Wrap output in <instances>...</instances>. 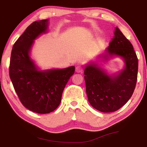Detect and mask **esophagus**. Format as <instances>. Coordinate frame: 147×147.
Instances as JSON below:
<instances>
[{
  "label": "esophagus",
  "instance_id": "34e87169",
  "mask_svg": "<svg viewBox=\"0 0 147 147\" xmlns=\"http://www.w3.org/2000/svg\"><path fill=\"white\" fill-rule=\"evenodd\" d=\"M83 71V68L81 66H77V67H76V71L77 72V73H80V72H82Z\"/></svg>",
  "mask_w": 147,
  "mask_h": 147
}]
</instances>
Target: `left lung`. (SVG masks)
Wrapping results in <instances>:
<instances>
[{
	"instance_id": "1",
	"label": "left lung",
	"mask_w": 147,
	"mask_h": 147,
	"mask_svg": "<svg viewBox=\"0 0 147 147\" xmlns=\"http://www.w3.org/2000/svg\"><path fill=\"white\" fill-rule=\"evenodd\" d=\"M119 57L124 67L115 73L108 74L101 62ZM138 74V59L131 43L116 27L114 37L108 48L86 64L84 79L88 101L92 107L102 112L120 109L133 94Z\"/></svg>"
}]
</instances>
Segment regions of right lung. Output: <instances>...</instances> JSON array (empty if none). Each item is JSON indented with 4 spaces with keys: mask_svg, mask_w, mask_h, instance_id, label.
I'll return each instance as SVG.
<instances>
[{
    "mask_svg": "<svg viewBox=\"0 0 147 147\" xmlns=\"http://www.w3.org/2000/svg\"><path fill=\"white\" fill-rule=\"evenodd\" d=\"M49 19L37 21L28 27L14 44L9 75L23 105L32 112L47 114L61 103V96L75 67L41 69L32 59L35 41L49 31Z\"/></svg>",
    "mask_w": 147,
    "mask_h": 147,
    "instance_id": "1",
    "label": "right lung"
}]
</instances>
